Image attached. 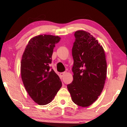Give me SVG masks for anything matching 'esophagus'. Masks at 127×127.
Masks as SVG:
<instances>
[{"mask_svg": "<svg viewBox=\"0 0 127 127\" xmlns=\"http://www.w3.org/2000/svg\"><path fill=\"white\" fill-rule=\"evenodd\" d=\"M65 72H62V73H60V76L61 77H63L64 76H65Z\"/></svg>", "mask_w": 127, "mask_h": 127, "instance_id": "esophagus-1", "label": "esophagus"}]
</instances>
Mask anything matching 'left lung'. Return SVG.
Returning <instances> with one entry per match:
<instances>
[{"label": "left lung", "mask_w": 127, "mask_h": 127, "mask_svg": "<svg viewBox=\"0 0 127 127\" xmlns=\"http://www.w3.org/2000/svg\"><path fill=\"white\" fill-rule=\"evenodd\" d=\"M74 36L73 80L67 87L74 103L88 107L97 100L105 86L107 74L105 53L103 47L88 32L77 31Z\"/></svg>", "instance_id": "obj_1"}]
</instances>
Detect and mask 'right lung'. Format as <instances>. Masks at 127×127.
<instances>
[{
    "instance_id": "obj_1",
    "label": "right lung",
    "mask_w": 127,
    "mask_h": 127,
    "mask_svg": "<svg viewBox=\"0 0 127 127\" xmlns=\"http://www.w3.org/2000/svg\"><path fill=\"white\" fill-rule=\"evenodd\" d=\"M61 37L41 34L29 41L22 56L21 74L24 86L31 98L39 105L51 102L62 82L53 69H50L55 44Z\"/></svg>"
}]
</instances>
